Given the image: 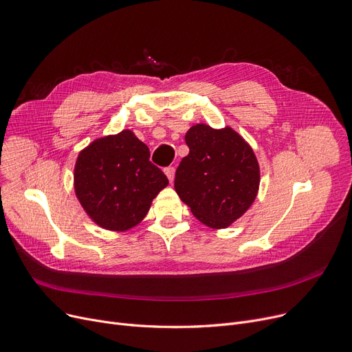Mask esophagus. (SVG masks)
I'll return each mask as SVG.
<instances>
[{
	"instance_id": "obj_1",
	"label": "esophagus",
	"mask_w": 352,
	"mask_h": 352,
	"mask_svg": "<svg viewBox=\"0 0 352 352\" xmlns=\"http://www.w3.org/2000/svg\"><path fill=\"white\" fill-rule=\"evenodd\" d=\"M164 173H166L169 182L172 183L173 179H175V168H172V166H170V168H166V169H164Z\"/></svg>"
}]
</instances>
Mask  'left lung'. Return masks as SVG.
I'll list each match as a JSON object with an SVG mask.
<instances>
[{"mask_svg":"<svg viewBox=\"0 0 352 352\" xmlns=\"http://www.w3.org/2000/svg\"><path fill=\"white\" fill-rule=\"evenodd\" d=\"M189 155L179 164L175 190L193 216L212 229H227L257 197L260 166L253 148L230 126L193 125L184 136Z\"/></svg>","mask_w":352,"mask_h":352,"instance_id":"8db88e82","label":"left lung"}]
</instances>
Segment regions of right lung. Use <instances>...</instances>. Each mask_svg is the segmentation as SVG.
<instances>
[{
  "label": "right lung",
  "instance_id": "right-lung-1",
  "mask_svg": "<svg viewBox=\"0 0 352 352\" xmlns=\"http://www.w3.org/2000/svg\"><path fill=\"white\" fill-rule=\"evenodd\" d=\"M149 157V148L131 129L98 138L79 152L74 189L94 223L126 232L144 219L153 199L169 184Z\"/></svg>",
  "mask_w": 352,
  "mask_h": 352
}]
</instances>
